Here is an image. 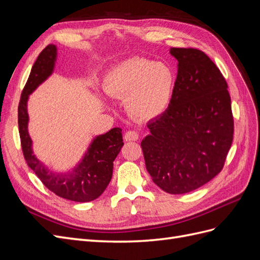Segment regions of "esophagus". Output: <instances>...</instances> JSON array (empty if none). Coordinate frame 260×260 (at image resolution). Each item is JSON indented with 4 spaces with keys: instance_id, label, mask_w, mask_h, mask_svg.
I'll use <instances>...</instances> for the list:
<instances>
[{
    "instance_id": "34e87169",
    "label": "esophagus",
    "mask_w": 260,
    "mask_h": 260,
    "mask_svg": "<svg viewBox=\"0 0 260 260\" xmlns=\"http://www.w3.org/2000/svg\"><path fill=\"white\" fill-rule=\"evenodd\" d=\"M139 139V133L137 131H127L124 135V141H127V142H130V141H137Z\"/></svg>"
}]
</instances>
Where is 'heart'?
<instances>
[{
    "instance_id": "1",
    "label": "heart",
    "mask_w": 260,
    "mask_h": 260,
    "mask_svg": "<svg viewBox=\"0 0 260 260\" xmlns=\"http://www.w3.org/2000/svg\"><path fill=\"white\" fill-rule=\"evenodd\" d=\"M176 85V75L167 64L132 57L111 69L104 79L108 95L127 100L128 112L148 120L166 111Z\"/></svg>"
}]
</instances>
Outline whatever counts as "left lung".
Listing matches in <instances>:
<instances>
[{
	"label": "left lung",
	"instance_id": "1",
	"mask_svg": "<svg viewBox=\"0 0 260 260\" xmlns=\"http://www.w3.org/2000/svg\"><path fill=\"white\" fill-rule=\"evenodd\" d=\"M178 75L168 108L148 121L141 146L153 182L170 194L196 190L222 170L233 140L228 84L207 55L171 48Z\"/></svg>",
	"mask_w": 260,
	"mask_h": 260
}]
</instances>
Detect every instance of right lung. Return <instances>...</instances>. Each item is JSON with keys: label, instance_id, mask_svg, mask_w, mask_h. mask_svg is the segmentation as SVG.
Segmentation results:
<instances>
[{"label": "right lung", "instance_id": "obj_1", "mask_svg": "<svg viewBox=\"0 0 260 260\" xmlns=\"http://www.w3.org/2000/svg\"><path fill=\"white\" fill-rule=\"evenodd\" d=\"M57 57L56 45L49 44L39 54L18 105V128L23 157L28 166L50 191L59 198L74 202H91L105 191L113 177L114 160L123 145L120 128H113L92 140L82 159L72 170L56 172L39 160L32 151V140L28 132V99L39 85L53 74Z\"/></svg>", "mask_w": 260, "mask_h": 260}]
</instances>
